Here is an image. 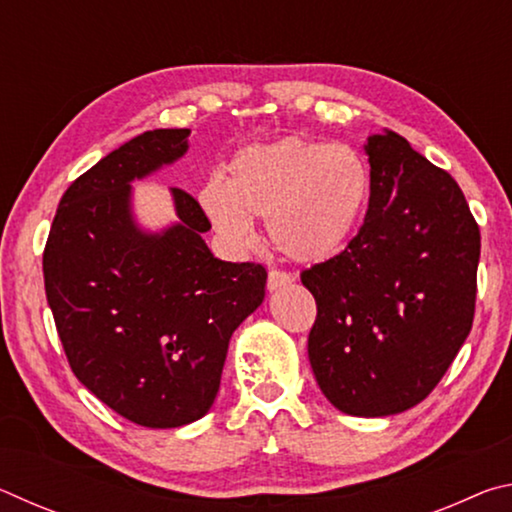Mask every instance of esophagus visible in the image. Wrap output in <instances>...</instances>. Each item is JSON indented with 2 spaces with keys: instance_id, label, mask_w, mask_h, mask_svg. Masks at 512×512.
<instances>
[{
  "instance_id": "esophagus-1",
  "label": "esophagus",
  "mask_w": 512,
  "mask_h": 512,
  "mask_svg": "<svg viewBox=\"0 0 512 512\" xmlns=\"http://www.w3.org/2000/svg\"><path fill=\"white\" fill-rule=\"evenodd\" d=\"M291 282H293V273H289V271H282V268H271V271H268L266 284L271 291L287 287V284H291Z\"/></svg>"
}]
</instances>
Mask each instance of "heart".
<instances>
[{
  "mask_svg": "<svg viewBox=\"0 0 512 512\" xmlns=\"http://www.w3.org/2000/svg\"><path fill=\"white\" fill-rule=\"evenodd\" d=\"M370 194L372 173L354 146L284 137L241 149L225 169V185L210 180L198 201L230 248L250 246V221H266L284 255L320 262L357 235Z\"/></svg>",
  "mask_w": 512,
  "mask_h": 512,
  "instance_id": "b5f03b06",
  "label": "heart"
}]
</instances>
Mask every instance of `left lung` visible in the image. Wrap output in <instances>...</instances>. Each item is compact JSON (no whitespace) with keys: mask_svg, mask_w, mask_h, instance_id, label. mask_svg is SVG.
Wrapping results in <instances>:
<instances>
[{"mask_svg":"<svg viewBox=\"0 0 512 512\" xmlns=\"http://www.w3.org/2000/svg\"><path fill=\"white\" fill-rule=\"evenodd\" d=\"M372 194L345 250L300 273L316 298L309 361L336 409L381 418L422 402L474 320L481 232L456 180L384 128Z\"/></svg>","mask_w":512,"mask_h":512,"instance_id":"left-lung-1","label":"left lung"}]
</instances>
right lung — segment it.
Listing matches in <instances>:
<instances>
[{
	"mask_svg": "<svg viewBox=\"0 0 512 512\" xmlns=\"http://www.w3.org/2000/svg\"><path fill=\"white\" fill-rule=\"evenodd\" d=\"M189 128L133 137L67 187L42 273L76 379L121 418L151 429L194 422L219 393L235 329L262 305L266 268L221 262L210 221L173 187L178 223L146 235L131 216V180L178 160Z\"/></svg>",
	"mask_w": 512,
	"mask_h": 512,
	"instance_id": "right-lung-1",
	"label": "right lung"
}]
</instances>
